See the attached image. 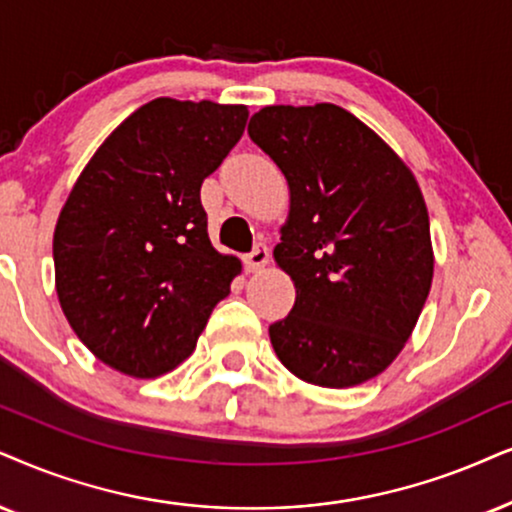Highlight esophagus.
<instances>
[{
	"label": "esophagus",
	"instance_id": "obj_1",
	"mask_svg": "<svg viewBox=\"0 0 512 512\" xmlns=\"http://www.w3.org/2000/svg\"><path fill=\"white\" fill-rule=\"evenodd\" d=\"M267 262H269V248L264 243H257L250 255H245V269L248 271H260L267 267Z\"/></svg>",
	"mask_w": 512,
	"mask_h": 512
}]
</instances>
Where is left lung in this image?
I'll return each mask as SVG.
<instances>
[{
    "instance_id": "8db88e82",
    "label": "left lung",
    "mask_w": 512,
    "mask_h": 512,
    "mask_svg": "<svg viewBox=\"0 0 512 512\" xmlns=\"http://www.w3.org/2000/svg\"><path fill=\"white\" fill-rule=\"evenodd\" d=\"M248 134L290 189L274 260L297 297L269 326L276 357L304 383H366L397 359L432 286L418 181L371 127L333 103L267 106Z\"/></svg>"
}]
</instances>
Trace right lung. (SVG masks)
I'll return each instance as SVG.
<instances>
[{
  "label": "right lung",
  "mask_w": 512,
  "mask_h": 512,
  "mask_svg": "<svg viewBox=\"0 0 512 512\" xmlns=\"http://www.w3.org/2000/svg\"><path fill=\"white\" fill-rule=\"evenodd\" d=\"M248 108L153 99L99 146L54 231L56 293L77 338L132 378L177 368L241 262L212 248L203 179Z\"/></svg>",
  "instance_id": "right-lung-1"
}]
</instances>
